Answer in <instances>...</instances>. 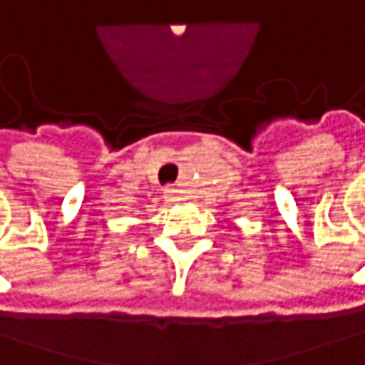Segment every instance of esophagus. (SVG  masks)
I'll return each mask as SVG.
<instances>
[{
    "mask_svg": "<svg viewBox=\"0 0 365 365\" xmlns=\"http://www.w3.org/2000/svg\"><path fill=\"white\" fill-rule=\"evenodd\" d=\"M165 196H167L169 202H175V200H178V190H175V187H167V190H165Z\"/></svg>",
    "mask_w": 365,
    "mask_h": 365,
    "instance_id": "esophagus-1",
    "label": "esophagus"
}]
</instances>
